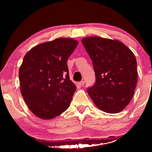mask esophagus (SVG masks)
I'll return each mask as SVG.
<instances>
[{
  "label": "esophagus",
  "instance_id": "34e87169",
  "mask_svg": "<svg viewBox=\"0 0 152 152\" xmlns=\"http://www.w3.org/2000/svg\"><path fill=\"white\" fill-rule=\"evenodd\" d=\"M78 85H79V86H83V85H84V81H80L79 83H78Z\"/></svg>",
  "mask_w": 152,
  "mask_h": 152
}]
</instances>
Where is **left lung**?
Here are the masks:
<instances>
[{
  "label": "left lung",
  "mask_w": 152,
  "mask_h": 152,
  "mask_svg": "<svg viewBox=\"0 0 152 152\" xmlns=\"http://www.w3.org/2000/svg\"><path fill=\"white\" fill-rule=\"evenodd\" d=\"M81 42L89 55L96 83L88 95L104 112H121L129 104L137 83V64L133 52L118 40L91 36Z\"/></svg>",
  "instance_id": "left-lung-1"
}]
</instances>
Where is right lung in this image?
Segmentation results:
<instances>
[{
    "label": "right lung",
    "instance_id": "add662e5",
    "mask_svg": "<svg viewBox=\"0 0 152 152\" xmlns=\"http://www.w3.org/2000/svg\"><path fill=\"white\" fill-rule=\"evenodd\" d=\"M59 38L27 52L19 69L20 93L28 107L41 119H52L70 106L76 86L69 78L67 60L78 45Z\"/></svg>",
    "mask_w": 152,
    "mask_h": 152
}]
</instances>
